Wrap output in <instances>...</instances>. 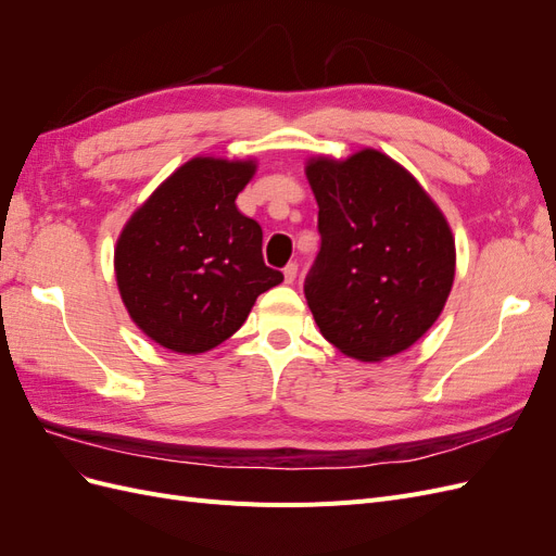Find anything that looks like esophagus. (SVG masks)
Returning a JSON list of instances; mask_svg holds the SVG:
<instances>
[{
    "label": "esophagus",
    "mask_w": 556,
    "mask_h": 556,
    "mask_svg": "<svg viewBox=\"0 0 556 556\" xmlns=\"http://www.w3.org/2000/svg\"><path fill=\"white\" fill-rule=\"evenodd\" d=\"M296 271H299V266H296L294 262H290L288 266H285V268H282V276H285V282H288V285H292V282L296 280Z\"/></svg>",
    "instance_id": "esophagus-1"
}]
</instances>
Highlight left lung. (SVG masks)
<instances>
[{"label":"left lung","instance_id":"1","mask_svg":"<svg viewBox=\"0 0 556 556\" xmlns=\"http://www.w3.org/2000/svg\"><path fill=\"white\" fill-rule=\"evenodd\" d=\"M306 178L323 245L304 292L319 333L359 362L408 350L439 319L454 282L445 215L408 169L374 148L311 157Z\"/></svg>","mask_w":556,"mask_h":556}]
</instances>
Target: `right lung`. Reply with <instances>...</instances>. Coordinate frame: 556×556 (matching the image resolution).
<instances>
[{"instance_id":"right-lung-1","label":"right lung","mask_w":556,"mask_h":556,"mask_svg":"<svg viewBox=\"0 0 556 556\" xmlns=\"http://www.w3.org/2000/svg\"><path fill=\"white\" fill-rule=\"evenodd\" d=\"M255 160L192 157L131 213L115 243L123 304L148 339L180 355L227 341L282 274L262 260V227L237 208Z\"/></svg>"}]
</instances>
